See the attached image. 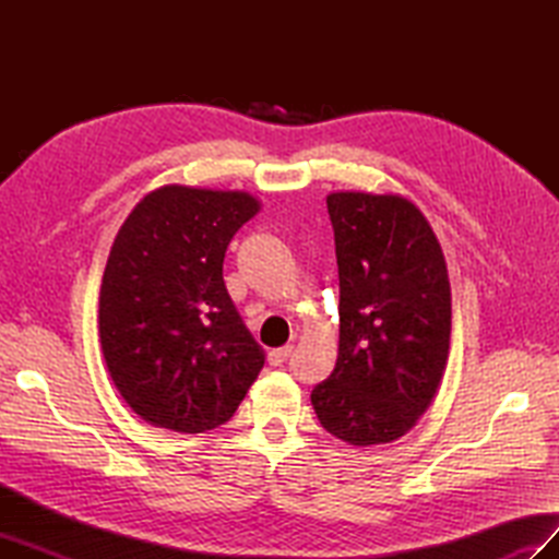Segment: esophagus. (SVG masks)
Returning a JSON list of instances; mask_svg holds the SVG:
<instances>
[{
	"mask_svg": "<svg viewBox=\"0 0 559 559\" xmlns=\"http://www.w3.org/2000/svg\"><path fill=\"white\" fill-rule=\"evenodd\" d=\"M292 352H294V347H292V345L277 347V349H270V352H267V364H270V366H282L286 359L292 357Z\"/></svg>",
	"mask_w": 559,
	"mask_h": 559,
	"instance_id": "esophagus-1",
	"label": "esophagus"
}]
</instances>
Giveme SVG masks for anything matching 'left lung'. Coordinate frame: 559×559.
Instances as JSON below:
<instances>
[{"mask_svg":"<svg viewBox=\"0 0 559 559\" xmlns=\"http://www.w3.org/2000/svg\"><path fill=\"white\" fill-rule=\"evenodd\" d=\"M341 280V343L312 408L349 445L392 443L415 427L448 364L452 298L443 249L411 200L326 198Z\"/></svg>","mask_w":559,"mask_h":559,"instance_id":"left-lung-1","label":"left lung"}]
</instances>
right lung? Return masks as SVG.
<instances>
[{"instance_id": "right-lung-1", "label": "right lung", "mask_w": 559, "mask_h": 559, "mask_svg": "<svg viewBox=\"0 0 559 559\" xmlns=\"http://www.w3.org/2000/svg\"><path fill=\"white\" fill-rule=\"evenodd\" d=\"M261 202L160 186L118 230L99 289V343L118 394L144 421L202 433L233 417L265 352L224 284L226 249Z\"/></svg>"}]
</instances>
